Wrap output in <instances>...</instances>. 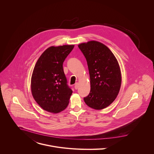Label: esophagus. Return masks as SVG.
Returning a JSON list of instances; mask_svg holds the SVG:
<instances>
[{
    "label": "esophagus",
    "mask_w": 154,
    "mask_h": 154,
    "mask_svg": "<svg viewBox=\"0 0 154 154\" xmlns=\"http://www.w3.org/2000/svg\"><path fill=\"white\" fill-rule=\"evenodd\" d=\"M78 87H79V83H76L75 84V85H74V88H75V90H77Z\"/></svg>",
    "instance_id": "esophagus-1"
}]
</instances>
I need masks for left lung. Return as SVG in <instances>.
I'll list each match as a JSON object with an SVG mask.
<instances>
[{
	"mask_svg": "<svg viewBox=\"0 0 154 154\" xmlns=\"http://www.w3.org/2000/svg\"><path fill=\"white\" fill-rule=\"evenodd\" d=\"M78 46L86 60L90 77V93L84 101L92 108H105L119 92L121 74L118 62L112 51L98 41H88Z\"/></svg>",
	"mask_w": 154,
	"mask_h": 154,
	"instance_id": "left-lung-1",
	"label": "left lung"
}]
</instances>
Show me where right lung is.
Segmentation results:
<instances>
[{
	"label": "right lung",
	"instance_id": "obj_1",
	"mask_svg": "<svg viewBox=\"0 0 154 154\" xmlns=\"http://www.w3.org/2000/svg\"><path fill=\"white\" fill-rule=\"evenodd\" d=\"M74 45L51 46L38 60L32 75L31 90L37 103L45 110L57 113L67 107L72 93L63 64Z\"/></svg>",
	"mask_w": 154,
	"mask_h": 154
}]
</instances>
